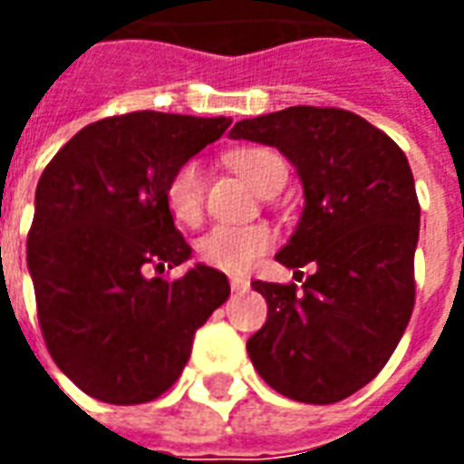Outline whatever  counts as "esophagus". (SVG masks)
<instances>
[{
    "instance_id": "1",
    "label": "esophagus",
    "mask_w": 464,
    "mask_h": 464,
    "mask_svg": "<svg viewBox=\"0 0 464 464\" xmlns=\"http://www.w3.org/2000/svg\"><path fill=\"white\" fill-rule=\"evenodd\" d=\"M231 288L236 293H246L248 288H251V281H248V278H243V276H233Z\"/></svg>"
}]
</instances>
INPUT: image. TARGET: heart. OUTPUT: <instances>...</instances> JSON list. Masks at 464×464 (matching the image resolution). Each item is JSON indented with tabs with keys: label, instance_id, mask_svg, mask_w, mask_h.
Listing matches in <instances>:
<instances>
[{
	"label": "heart",
	"instance_id": "1",
	"mask_svg": "<svg viewBox=\"0 0 464 464\" xmlns=\"http://www.w3.org/2000/svg\"><path fill=\"white\" fill-rule=\"evenodd\" d=\"M228 166L243 176L261 196H271L285 183V161L271 149L251 146L228 153ZM206 203V179L198 161H183L166 181V206L179 223L198 226ZM276 243V233L266 223L228 226L218 223L196 241V253L206 266L223 273H246Z\"/></svg>",
	"mask_w": 464,
	"mask_h": 464
}]
</instances>
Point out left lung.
Segmentation results:
<instances>
[{
  "mask_svg": "<svg viewBox=\"0 0 464 464\" xmlns=\"http://www.w3.org/2000/svg\"><path fill=\"white\" fill-rule=\"evenodd\" d=\"M231 136L276 146L295 166L305 208L276 261L315 263L303 291L251 283L268 303L251 362L285 398L338 402L378 375L412 315L420 203L408 159L388 133L331 106L243 119Z\"/></svg>",
  "mask_w": 464,
  "mask_h": 464,
  "instance_id": "8db88e82",
  "label": "left lung"
}]
</instances>
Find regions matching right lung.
<instances>
[{
    "instance_id": "1",
    "label": "right lung",
    "mask_w": 464,
    "mask_h": 464,
    "mask_svg": "<svg viewBox=\"0 0 464 464\" xmlns=\"http://www.w3.org/2000/svg\"><path fill=\"white\" fill-rule=\"evenodd\" d=\"M231 119L133 111L84 126L36 183L26 263L52 358L86 395L136 405L171 388L196 331L231 295L228 278L193 266L173 226L166 181L221 139Z\"/></svg>"
}]
</instances>
